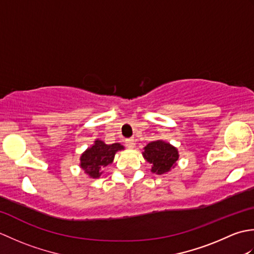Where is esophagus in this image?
<instances>
[{
    "label": "esophagus",
    "instance_id": "esophagus-1",
    "mask_svg": "<svg viewBox=\"0 0 254 254\" xmlns=\"http://www.w3.org/2000/svg\"><path fill=\"white\" fill-rule=\"evenodd\" d=\"M126 145H127V148H134V147H135V139H134V138L126 139Z\"/></svg>",
    "mask_w": 254,
    "mask_h": 254
}]
</instances>
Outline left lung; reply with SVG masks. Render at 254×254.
<instances>
[{
    "label": "left lung",
    "mask_w": 254,
    "mask_h": 254,
    "mask_svg": "<svg viewBox=\"0 0 254 254\" xmlns=\"http://www.w3.org/2000/svg\"><path fill=\"white\" fill-rule=\"evenodd\" d=\"M143 156L152 165V172L157 175H164L175 168L179 159L178 149L161 139L148 143L144 147Z\"/></svg>",
    "instance_id": "8db88e82"
}]
</instances>
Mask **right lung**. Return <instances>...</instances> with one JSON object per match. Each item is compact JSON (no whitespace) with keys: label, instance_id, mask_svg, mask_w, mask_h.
<instances>
[{"label":"right lung","instance_id":"obj_1","mask_svg":"<svg viewBox=\"0 0 254 254\" xmlns=\"http://www.w3.org/2000/svg\"><path fill=\"white\" fill-rule=\"evenodd\" d=\"M121 149L124 147L119 143L107 145L100 139H96L93 146L88 147L80 156V168L90 178L97 179L101 176L102 169L112 164L116 153Z\"/></svg>","mask_w":254,"mask_h":254}]
</instances>
